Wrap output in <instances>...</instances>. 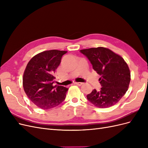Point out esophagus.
Segmentation results:
<instances>
[{
  "instance_id": "1",
  "label": "esophagus",
  "mask_w": 148,
  "mask_h": 148,
  "mask_svg": "<svg viewBox=\"0 0 148 148\" xmlns=\"http://www.w3.org/2000/svg\"><path fill=\"white\" fill-rule=\"evenodd\" d=\"M75 84H77L78 86H82V85L83 84V83H82V82H76Z\"/></svg>"
}]
</instances>
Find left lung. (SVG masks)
I'll list each match as a JSON object with an SVG mask.
<instances>
[{
  "label": "left lung",
  "instance_id": "8db88e82",
  "mask_svg": "<svg viewBox=\"0 0 148 148\" xmlns=\"http://www.w3.org/2000/svg\"><path fill=\"white\" fill-rule=\"evenodd\" d=\"M89 59L101 77L100 91L93 89L86 96L88 100L99 108L115 105L128 90L131 79L127 62L120 55L103 47L80 50Z\"/></svg>",
  "mask_w": 148,
  "mask_h": 148
}]
</instances>
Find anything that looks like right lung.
<instances>
[{
    "label": "right lung",
    "mask_w": 148,
    "mask_h": 148,
    "mask_svg": "<svg viewBox=\"0 0 148 148\" xmlns=\"http://www.w3.org/2000/svg\"><path fill=\"white\" fill-rule=\"evenodd\" d=\"M67 51L49 50L34 56L28 63L23 77L24 91L33 103L42 109L60 104L69 88L53 86V73Z\"/></svg>",
    "instance_id": "right-lung-1"
}]
</instances>
